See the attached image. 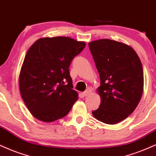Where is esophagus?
<instances>
[{
  "instance_id": "1",
  "label": "esophagus",
  "mask_w": 156,
  "mask_h": 156,
  "mask_svg": "<svg viewBox=\"0 0 156 156\" xmlns=\"http://www.w3.org/2000/svg\"><path fill=\"white\" fill-rule=\"evenodd\" d=\"M91 93H92V90L91 89H87L85 92H84V93H83L84 96L89 95L90 94H91Z\"/></svg>"
}]
</instances>
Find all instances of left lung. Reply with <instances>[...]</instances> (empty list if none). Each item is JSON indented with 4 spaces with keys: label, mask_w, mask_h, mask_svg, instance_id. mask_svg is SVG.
Masks as SVG:
<instances>
[{
    "label": "left lung",
    "mask_w": 156,
    "mask_h": 156,
    "mask_svg": "<svg viewBox=\"0 0 156 156\" xmlns=\"http://www.w3.org/2000/svg\"><path fill=\"white\" fill-rule=\"evenodd\" d=\"M101 78L97 93L101 105L93 115L100 122L115 124L133 113L143 93V65L131 46L109 39L89 43Z\"/></svg>",
    "instance_id": "obj_1"
}]
</instances>
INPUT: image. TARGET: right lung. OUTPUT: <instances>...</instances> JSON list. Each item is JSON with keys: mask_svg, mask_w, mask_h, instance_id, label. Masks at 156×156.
Returning a JSON list of instances; mask_svg holds the SVG:
<instances>
[{"mask_svg": "<svg viewBox=\"0 0 156 156\" xmlns=\"http://www.w3.org/2000/svg\"><path fill=\"white\" fill-rule=\"evenodd\" d=\"M86 44L69 37L38 39L27 52L19 78L20 93L34 118L52 122L68 114L78 100L69 67Z\"/></svg>", "mask_w": 156, "mask_h": 156, "instance_id": "1", "label": "right lung"}]
</instances>
